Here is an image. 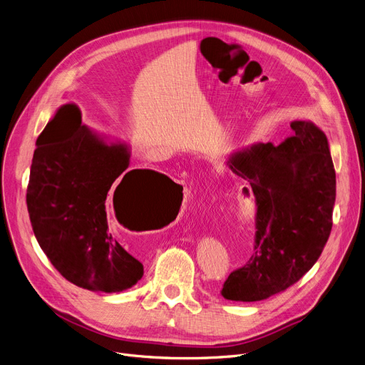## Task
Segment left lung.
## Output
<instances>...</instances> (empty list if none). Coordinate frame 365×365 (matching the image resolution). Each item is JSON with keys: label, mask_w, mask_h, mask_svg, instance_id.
I'll return each instance as SVG.
<instances>
[{"label": "left lung", "mask_w": 365, "mask_h": 365, "mask_svg": "<svg viewBox=\"0 0 365 365\" xmlns=\"http://www.w3.org/2000/svg\"><path fill=\"white\" fill-rule=\"evenodd\" d=\"M280 145L256 143L232 153L227 166L247 180L256 202L255 252L230 274L222 296L256 302L294 284L314 267L331 231L336 173L326 134L311 120H293Z\"/></svg>", "instance_id": "8db88e82"}]
</instances>
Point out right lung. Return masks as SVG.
<instances>
[{
    "instance_id": "add662e5",
    "label": "right lung",
    "mask_w": 365,
    "mask_h": 365,
    "mask_svg": "<svg viewBox=\"0 0 365 365\" xmlns=\"http://www.w3.org/2000/svg\"><path fill=\"white\" fill-rule=\"evenodd\" d=\"M130 158L126 143L82 125L73 103L63 104L36 140L26 192L32 230L54 268L78 287L120 293L144 274L113 237L106 199L113 196L122 224L119 212H152L178 184L153 169L126 170Z\"/></svg>"
}]
</instances>
